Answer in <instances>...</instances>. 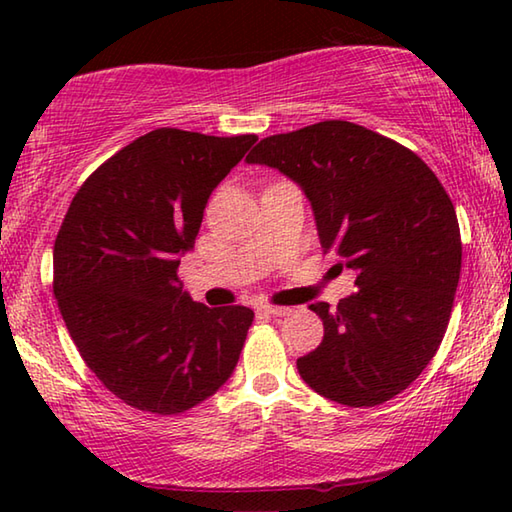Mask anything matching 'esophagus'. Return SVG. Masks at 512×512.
Returning a JSON list of instances; mask_svg holds the SVG:
<instances>
[{
	"label": "esophagus",
	"mask_w": 512,
	"mask_h": 512,
	"mask_svg": "<svg viewBox=\"0 0 512 512\" xmlns=\"http://www.w3.org/2000/svg\"><path fill=\"white\" fill-rule=\"evenodd\" d=\"M257 311H262V314L273 316V318H282V316H289L291 314L289 307H275V305H262Z\"/></svg>",
	"instance_id": "obj_1"
}]
</instances>
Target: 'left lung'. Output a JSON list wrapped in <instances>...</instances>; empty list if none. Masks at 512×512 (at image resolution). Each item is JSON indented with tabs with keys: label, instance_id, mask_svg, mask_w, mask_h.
<instances>
[{
	"label": "left lung",
	"instance_id": "1",
	"mask_svg": "<svg viewBox=\"0 0 512 512\" xmlns=\"http://www.w3.org/2000/svg\"><path fill=\"white\" fill-rule=\"evenodd\" d=\"M298 183L320 246L357 271L336 309L314 302L325 336L298 359L318 395L377 406L402 393L436 354L461 277V230L445 187L418 155L352 121L271 135L246 158Z\"/></svg>",
	"mask_w": 512,
	"mask_h": 512
}]
</instances>
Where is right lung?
<instances>
[{
    "label": "right lung",
    "mask_w": 512,
    "mask_h": 512,
    "mask_svg": "<svg viewBox=\"0 0 512 512\" xmlns=\"http://www.w3.org/2000/svg\"><path fill=\"white\" fill-rule=\"evenodd\" d=\"M255 135L158 128L85 180L54 244V293L83 361L133 409L178 415L230 379L253 309L205 307L178 264Z\"/></svg>",
    "instance_id": "right-lung-1"
}]
</instances>
